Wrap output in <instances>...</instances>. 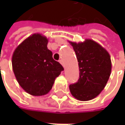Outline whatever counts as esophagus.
<instances>
[{"instance_id": "34e87169", "label": "esophagus", "mask_w": 125, "mask_h": 125, "mask_svg": "<svg viewBox=\"0 0 125 125\" xmlns=\"http://www.w3.org/2000/svg\"><path fill=\"white\" fill-rule=\"evenodd\" d=\"M59 62H60V64L62 65V66H63L64 67H65V65H64V62H63V60H59Z\"/></svg>"}]
</instances>
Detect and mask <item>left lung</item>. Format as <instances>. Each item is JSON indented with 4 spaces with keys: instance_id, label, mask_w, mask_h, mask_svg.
<instances>
[{
    "instance_id": "left-lung-1",
    "label": "left lung",
    "mask_w": 125,
    "mask_h": 125,
    "mask_svg": "<svg viewBox=\"0 0 125 125\" xmlns=\"http://www.w3.org/2000/svg\"><path fill=\"white\" fill-rule=\"evenodd\" d=\"M70 43L79 67V79L70 85L71 94L80 101L91 100L98 96L108 82L112 67L110 55L99 44L90 39Z\"/></svg>"
}]
</instances>
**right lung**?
Masks as SVG:
<instances>
[{
  "mask_svg": "<svg viewBox=\"0 0 125 125\" xmlns=\"http://www.w3.org/2000/svg\"><path fill=\"white\" fill-rule=\"evenodd\" d=\"M47 44L45 36L35 33L22 42L12 55V69L18 83L33 96L48 93L55 78L64 70L53 60Z\"/></svg>",
  "mask_w": 125,
  "mask_h": 125,
  "instance_id": "1",
  "label": "right lung"
}]
</instances>
